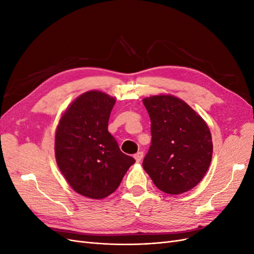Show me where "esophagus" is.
Masks as SVG:
<instances>
[{
	"mask_svg": "<svg viewBox=\"0 0 254 254\" xmlns=\"http://www.w3.org/2000/svg\"><path fill=\"white\" fill-rule=\"evenodd\" d=\"M143 156H144V153L142 151L136 152L135 155H134V159H135L136 162H141V160L143 159Z\"/></svg>",
	"mask_w": 254,
	"mask_h": 254,
	"instance_id": "esophagus-1",
	"label": "esophagus"
}]
</instances>
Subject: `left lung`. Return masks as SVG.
<instances>
[{
	"instance_id": "1",
	"label": "left lung",
	"mask_w": 254,
	"mask_h": 254,
	"mask_svg": "<svg viewBox=\"0 0 254 254\" xmlns=\"http://www.w3.org/2000/svg\"><path fill=\"white\" fill-rule=\"evenodd\" d=\"M149 114L151 145L143 161L145 172L166 194L195 188L212 160L210 129L196 111L173 95L143 99Z\"/></svg>"
}]
</instances>
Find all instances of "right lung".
I'll list each match as a JSON object with an SVG mask.
<instances>
[{"label": "right lung", "instance_id": "1", "mask_svg": "<svg viewBox=\"0 0 254 254\" xmlns=\"http://www.w3.org/2000/svg\"><path fill=\"white\" fill-rule=\"evenodd\" d=\"M115 98L101 91L78 96L57 126L55 156L60 172L78 194L103 199L120 186L135 160L123 153L108 131Z\"/></svg>", "mask_w": 254, "mask_h": 254}]
</instances>
